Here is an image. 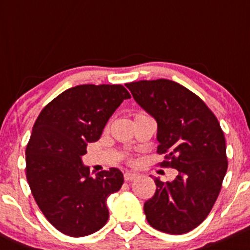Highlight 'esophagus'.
<instances>
[{"instance_id":"esophagus-1","label":"esophagus","mask_w":250,"mask_h":250,"mask_svg":"<svg viewBox=\"0 0 250 250\" xmlns=\"http://www.w3.org/2000/svg\"><path fill=\"white\" fill-rule=\"evenodd\" d=\"M137 177H138V175L134 172H131V171H126V172L124 173V179L126 182L133 181V179H136Z\"/></svg>"}]
</instances>
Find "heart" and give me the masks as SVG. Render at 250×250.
I'll return each mask as SVG.
<instances>
[{
    "mask_svg": "<svg viewBox=\"0 0 250 250\" xmlns=\"http://www.w3.org/2000/svg\"><path fill=\"white\" fill-rule=\"evenodd\" d=\"M140 116H145V113H143V112H138V113H136V116H134V118L140 117Z\"/></svg>",
    "mask_w": 250,
    "mask_h": 250,
    "instance_id": "1",
    "label": "heart"
}]
</instances>
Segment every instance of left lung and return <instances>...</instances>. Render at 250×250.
Returning <instances> with one entry per match:
<instances>
[{
  "label": "left lung",
  "instance_id": "obj_1",
  "mask_svg": "<svg viewBox=\"0 0 250 250\" xmlns=\"http://www.w3.org/2000/svg\"><path fill=\"white\" fill-rule=\"evenodd\" d=\"M134 100L158 124L162 167L178 170L172 182L155 178L156 192L144 203L148 224L167 234L192 230L211 211L228 169L226 138L217 118L198 95L172 80L126 83Z\"/></svg>",
  "mask_w": 250,
  "mask_h": 250
}]
</instances>
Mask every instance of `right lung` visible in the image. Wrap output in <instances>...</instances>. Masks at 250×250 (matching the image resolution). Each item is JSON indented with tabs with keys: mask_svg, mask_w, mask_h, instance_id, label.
Segmentation results:
<instances>
[{
	"mask_svg": "<svg viewBox=\"0 0 250 250\" xmlns=\"http://www.w3.org/2000/svg\"><path fill=\"white\" fill-rule=\"evenodd\" d=\"M128 98L123 85H79L54 98L35 120L26 147L27 181L42 214L64 235L86 236L107 222L106 200L124 176L110 167L92 177L81 156Z\"/></svg>",
	"mask_w": 250,
	"mask_h": 250,
	"instance_id": "add662e5",
	"label": "right lung"
}]
</instances>
